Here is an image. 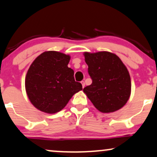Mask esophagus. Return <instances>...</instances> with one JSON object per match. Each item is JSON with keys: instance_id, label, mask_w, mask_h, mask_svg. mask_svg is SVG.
Returning a JSON list of instances; mask_svg holds the SVG:
<instances>
[{"instance_id": "1", "label": "esophagus", "mask_w": 157, "mask_h": 157, "mask_svg": "<svg viewBox=\"0 0 157 157\" xmlns=\"http://www.w3.org/2000/svg\"><path fill=\"white\" fill-rule=\"evenodd\" d=\"M81 84H82V87L83 88L85 87V82H84L83 81H81Z\"/></svg>"}]
</instances>
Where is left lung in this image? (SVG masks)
<instances>
[{
  "instance_id": "1",
  "label": "left lung",
  "mask_w": 157,
  "mask_h": 157,
  "mask_svg": "<svg viewBox=\"0 0 157 157\" xmlns=\"http://www.w3.org/2000/svg\"><path fill=\"white\" fill-rule=\"evenodd\" d=\"M86 63L92 83L83 92L102 113H113L128 102L131 81L125 66L115 54L108 52H85Z\"/></svg>"
}]
</instances>
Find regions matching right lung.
<instances>
[{
	"instance_id": "1",
	"label": "right lung",
	"mask_w": 157,
	"mask_h": 157,
	"mask_svg": "<svg viewBox=\"0 0 157 157\" xmlns=\"http://www.w3.org/2000/svg\"><path fill=\"white\" fill-rule=\"evenodd\" d=\"M70 56L55 51L45 52L29 68L25 89L33 105L42 112L55 113L64 108L82 85L68 67Z\"/></svg>"
}]
</instances>
